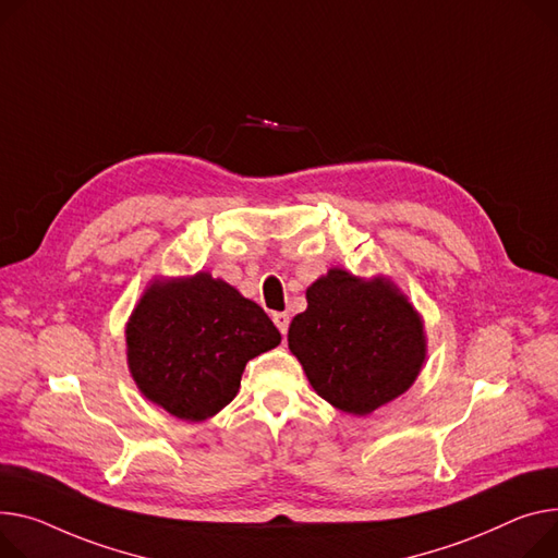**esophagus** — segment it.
<instances>
[{
    "label": "esophagus",
    "instance_id": "34e87169",
    "mask_svg": "<svg viewBox=\"0 0 558 558\" xmlns=\"http://www.w3.org/2000/svg\"><path fill=\"white\" fill-rule=\"evenodd\" d=\"M271 318H274L276 327L280 329V333H287V329H289V314L287 312H276V314H271Z\"/></svg>",
    "mask_w": 558,
    "mask_h": 558
}]
</instances>
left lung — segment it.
<instances>
[{"label": "left lung", "instance_id": "8db88e82", "mask_svg": "<svg viewBox=\"0 0 558 558\" xmlns=\"http://www.w3.org/2000/svg\"><path fill=\"white\" fill-rule=\"evenodd\" d=\"M287 341L316 395L356 417L401 397L426 361L424 318L408 295L388 276L339 267L307 287Z\"/></svg>", "mask_w": 558, "mask_h": 558}]
</instances>
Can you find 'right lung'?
<instances>
[{"mask_svg":"<svg viewBox=\"0 0 558 558\" xmlns=\"http://www.w3.org/2000/svg\"><path fill=\"white\" fill-rule=\"evenodd\" d=\"M280 339L263 307L208 271L157 276L125 323L138 392L183 422L210 420L229 405L246 363Z\"/></svg>","mask_w":558,"mask_h":558,"instance_id":"obj_1","label":"right lung"}]
</instances>
